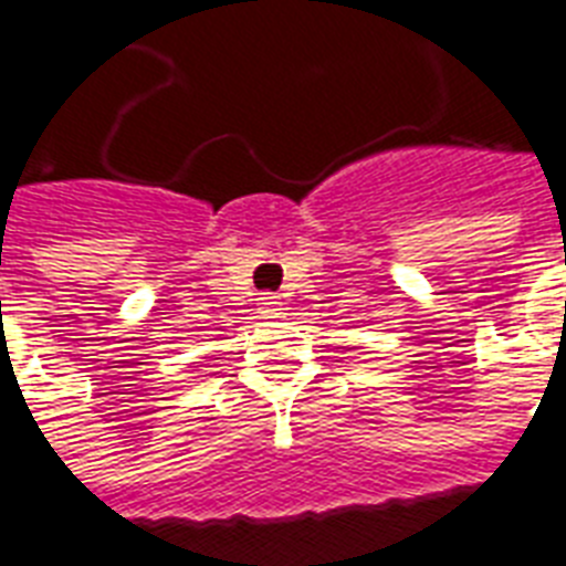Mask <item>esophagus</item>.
<instances>
[{"mask_svg": "<svg viewBox=\"0 0 566 566\" xmlns=\"http://www.w3.org/2000/svg\"><path fill=\"white\" fill-rule=\"evenodd\" d=\"M261 312H263V315H279V312H282V296L263 294L261 296Z\"/></svg>", "mask_w": 566, "mask_h": 566, "instance_id": "34e87169", "label": "esophagus"}]
</instances>
